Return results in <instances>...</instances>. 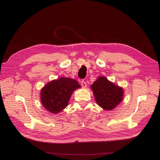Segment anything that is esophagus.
I'll return each instance as SVG.
<instances>
[{
    "label": "esophagus",
    "mask_w": 160,
    "mask_h": 160,
    "mask_svg": "<svg viewBox=\"0 0 160 160\" xmlns=\"http://www.w3.org/2000/svg\"><path fill=\"white\" fill-rule=\"evenodd\" d=\"M81 85H82V87L83 88H87V84L85 82V81H84V80L81 81Z\"/></svg>",
    "instance_id": "1"
}]
</instances>
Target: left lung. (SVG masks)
Instances as JSON below:
<instances>
[{"instance_id":"obj_1","label":"left lung","mask_w":160,"mask_h":160,"mask_svg":"<svg viewBox=\"0 0 160 160\" xmlns=\"http://www.w3.org/2000/svg\"><path fill=\"white\" fill-rule=\"evenodd\" d=\"M98 105L106 110L113 109L122 101L123 90L105 77H99L91 85Z\"/></svg>"}]
</instances>
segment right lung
I'll return each mask as SVG.
<instances>
[{
	"mask_svg": "<svg viewBox=\"0 0 160 160\" xmlns=\"http://www.w3.org/2000/svg\"><path fill=\"white\" fill-rule=\"evenodd\" d=\"M80 85L75 80L61 78L47 84L41 91V100L46 109L58 113L68 106L73 91Z\"/></svg>",
	"mask_w": 160,
	"mask_h": 160,
	"instance_id": "add662e5",
	"label": "right lung"
}]
</instances>
